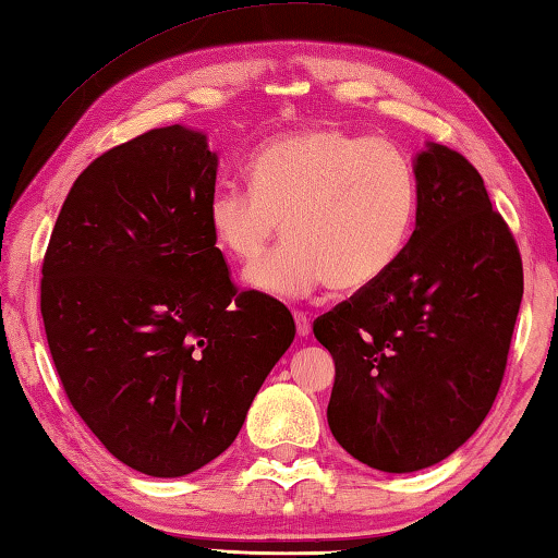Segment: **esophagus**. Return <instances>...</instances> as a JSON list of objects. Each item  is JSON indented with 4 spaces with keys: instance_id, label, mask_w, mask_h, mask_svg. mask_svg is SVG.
I'll list each match as a JSON object with an SVG mask.
<instances>
[{
    "instance_id": "esophagus-1",
    "label": "esophagus",
    "mask_w": 558,
    "mask_h": 558,
    "mask_svg": "<svg viewBox=\"0 0 558 558\" xmlns=\"http://www.w3.org/2000/svg\"><path fill=\"white\" fill-rule=\"evenodd\" d=\"M295 325H298V335L307 337L313 332V325H310V317L305 313H295Z\"/></svg>"
}]
</instances>
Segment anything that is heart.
<instances>
[{
    "label": "heart",
    "mask_w": 558,
    "mask_h": 558,
    "mask_svg": "<svg viewBox=\"0 0 558 558\" xmlns=\"http://www.w3.org/2000/svg\"><path fill=\"white\" fill-rule=\"evenodd\" d=\"M251 186L221 184L206 204L214 243L255 260L279 221L289 239L245 270V286L300 298L327 286L359 292L379 282L418 219L411 159L384 140L342 128H307L263 143L248 159Z\"/></svg>",
    "instance_id": "obj_1"
}]
</instances>
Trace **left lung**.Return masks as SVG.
Returning a JSON list of instances; mask_svg holds the SVG:
<instances>
[{"instance_id": "obj_1", "label": "left lung", "mask_w": 558, "mask_h": 558, "mask_svg": "<svg viewBox=\"0 0 558 558\" xmlns=\"http://www.w3.org/2000/svg\"><path fill=\"white\" fill-rule=\"evenodd\" d=\"M413 169L418 219L403 256L313 327L335 359V440L399 475L446 460L485 421L524 292L517 243L477 169L436 143Z\"/></svg>"}]
</instances>
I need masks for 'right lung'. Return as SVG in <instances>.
Wrapping results in <instances>:
<instances>
[{"label": "right lung", "instance_id": "1", "mask_svg": "<svg viewBox=\"0 0 558 558\" xmlns=\"http://www.w3.org/2000/svg\"><path fill=\"white\" fill-rule=\"evenodd\" d=\"M216 172L204 132L184 125L112 147L73 182L41 268L69 401L153 477L219 458L295 339L282 302L233 288L206 221Z\"/></svg>", "mask_w": 558, "mask_h": 558}]
</instances>
